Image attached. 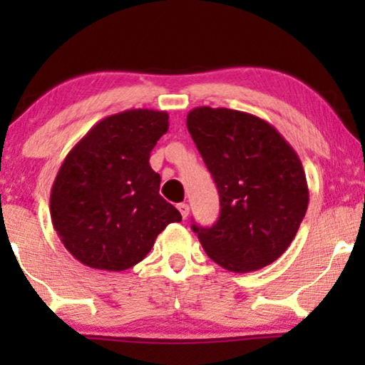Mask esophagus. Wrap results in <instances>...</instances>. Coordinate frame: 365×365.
<instances>
[{"mask_svg": "<svg viewBox=\"0 0 365 365\" xmlns=\"http://www.w3.org/2000/svg\"><path fill=\"white\" fill-rule=\"evenodd\" d=\"M178 209H179V212H181V216L186 219L187 216H189V206L186 202H179L178 204Z\"/></svg>", "mask_w": 365, "mask_h": 365, "instance_id": "esophagus-1", "label": "esophagus"}]
</instances>
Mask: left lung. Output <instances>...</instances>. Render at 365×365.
Segmentation results:
<instances>
[{"instance_id": "left-lung-1", "label": "left lung", "mask_w": 365, "mask_h": 365, "mask_svg": "<svg viewBox=\"0 0 365 365\" xmlns=\"http://www.w3.org/2000/svg\"><path fill=\"white\" fill-rule=\"evenodd\" d=\"M187 131L217 186L221 214L211 227L192 224L214 262L252 272L291 246L306 216L302 163L272 124L227 108H194Z\"/></svg>"}]
</instances>
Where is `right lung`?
<instances>
[{"mask_svg":"<svg viewBox=\"0 0 365 365\" xmlns=\"http://www.w3.org/2000/svg\"><path fill=\"white\" fill-rule=\"evenodd\" d=\"M166 111L128 109L89 129L59 168L49 209L64 247L84 266L126 271L156 237L181 221L159 196L161 176L149 156L169 128Z\"/></svg>","mask_w":365,"mask_h":365,"instance_id":"add662e5","label":"right lung"}]
</instances>
